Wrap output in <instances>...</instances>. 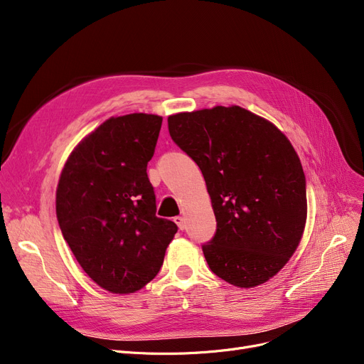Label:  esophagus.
<instances>
[{"mask_svg":"<svg viewBox=\"0 0 364 364\" xmlns=\"http://www.w3.org/2000/svg\"><path fill=\"white\" fill-rule=\"evenodd\" d=\"M174 223L178 225L180 230H184L186 223H184V218H183V217H176V218H174Z\"/></svg>","mask_w":364,"mask_h":364,"instance_id":"obj_1","label":"esophagus"}]
</instances>
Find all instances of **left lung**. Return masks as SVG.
Listing matches in <instances>:
<instances>
[{"mask_svg":"<svg viewBox=\"0 0 364 364\" xmlns=\"http://www.w3.org/2000/svg\"><path fill=\"white\" fill-rule=\"evenodd\" d=\"M168 129L211 198L217 232L202 246L209 269L245 289L274 277L307 221L304 169L288 137L240 106L171 114Z\"/></svg>","mask_w":364,"mask_h":364,"instance_id":"1","label":"left lung"}]
</instances>
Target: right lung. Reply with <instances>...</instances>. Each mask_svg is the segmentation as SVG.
I'll use <instances>...</instances> for the list:
<instances>
[{
    "label": "right lung",
    "instance_id": "obj_1",
    "mask_svg": "<svg viewBox=\"0 0 364 364\" xmlns=\"http://www.w3.org/2000/svg\"><path fill=\"white\" fill-rule=\"evenodd\" d=\"M162 117H112L69 155L55 190L62 235L88 277L112 294H134L159 273L177 225L156 217L147 162Z\"/></svg>",
    "mask_w": 364,
    "mask_h": 364
}]
</instances>
